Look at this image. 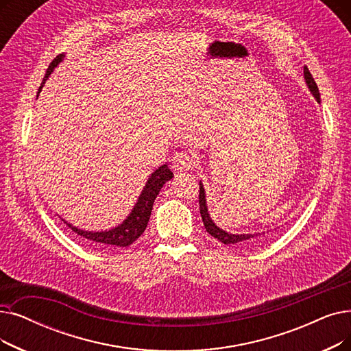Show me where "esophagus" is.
Masks as SVG:
<instances>
[{
    "label": "esophagus",
    "instance_id": "esophagus-1",
    "mask_svg": "<svg viewBox=\"0 0 351 351\" xmlns=\"http://www.w3.org/2000/svg\"><path fill=\"white\" fill-rule=\"evenodd\" d=\"M195 165V158L189 154V152H179L173 156V169L176 172H185L191 171Z\"/></svg>",
    "mask_w": 351,
    "mask_h": 351
}]
</instances>
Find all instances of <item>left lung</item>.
Wrapping results in <instances>:
<instances>
[{
    "label": "left lung",
    "mask_w": 351,
    "mask_h": 351,
    "mask_svg": "<svg viewBox=\"0 0 351 351\" xmlns=\"http://www.w3.org/2000/svg\"><path fill=\"white\" fill-rule=\"evenodd\" d=\"M304 77H306L307 86L310 87L311 93L314 95V97L319 103V93H318L317 83L314 82L313 75H311V73H310V70L307 67H304ZM199 208H201L199 210H201L202 222H204V225L206 228L208 234H210L213 238H217L222 243H226V245H238V247L252 245L254 242L260 241V238L265 237V232H261V234H228V232L222 231L221 228H218L215 223L212 222L209 213H208V206H206V199H205V191H204L202 184H199ZM267 234H268V231H267Z\"/></svg>",
    "instance_id": "left-lung-1"
}]
</instances>
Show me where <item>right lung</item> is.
<instances>
[{
  "label": "right lung",
  "mask_w": 351,
  "mask_h": 351,
  "mask_svg": "<svg viewBox=\"0 0 351 351\" xmlns=\"http://www.w3.org/2000/svg\"><path fill=\"white\" fill-rule=\"evenodd\" d=\"M62 58H63V54H58L53 60L51 64L47 69V73H45V75H44L43 83L38 88V93L41 91L45 80H47L49 75L53 73L54 67L60 62H62ZM172 178H173V173L171 172L169 167H167V165L160 166L159 169H156L154 173H152V176L149 178L147 184H146L145 189L142 191L139 199H138V204L134 205L132 213L123 223L114 228V230L106 231V232H87V231H80L79 228H74L70 223H67V225H69V228H71L73 232L80 235L84 241H87L90 243V245L100 247V248L129 247L145 232L152 209H154V202L156 199V196H158L159 191L162 189V186Z\"/></svg>",
  "instance_id": "1"
}]
</instances>
